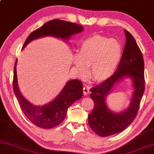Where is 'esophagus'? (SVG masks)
Returning a JSON list of instances; mask_svg holds the SVG:
<instances>
[{
  "instance_id": "esophagus-1",
  "label": "esophagus",
  "mask_w": 154,
  "mask_h": 154,
  "mask_svg": "<svg viewBox=\"0 0 154 154\" xmlns=\"http://www.w3.org/2000/svg\"><path fill=\"white\" fill-rule=\"evenodd\" d=\"M83 94L85 95H88L89 93V87H84L83 89Z\"/></svg>"
}]
</instances>
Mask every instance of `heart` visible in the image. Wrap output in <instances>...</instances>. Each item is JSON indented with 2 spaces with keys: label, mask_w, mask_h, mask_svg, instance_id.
Returning <instances> with one entry per match:
<instances>
[{
  "label": "heart",
  "mask_w": 154,
  "mask_h": 154,
  "mask_svg": "<svg viewBox=\"0 0 154 154\" xmlns=\"http://www.w3.org/2000/svg\"><path fill=\"white\" fill-rule=\"evenodd\" d=\"M122 54V46L118 40L94 35L82 42L72 62L81 77L88 76L89 66V78L95 82H102L115 72Z\"/></svg>",
  "instance_id": "heart-1"
}]
</instances>
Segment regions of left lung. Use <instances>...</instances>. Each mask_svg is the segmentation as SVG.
<instances>
[{
  "label": "left lung",
  "mask_w": 154,
  "mask_h": 154,
  "mask_svg": "<svg viewBox=\"0 0 154 154\" xmlns=\"http://www.w3.org/2000/svg\"><path fill=\"white\" fill-rule=\"evenodd\" d=\"M126 42L121 61L113 75L90 89V96L94 107L88 115L89 127L100 137H108L119 133L129 126L138 112L139 104L145 90L144 61L141 50L135 38L124 30ZM125 78H130L134 91L130 104L124 111L114 113L108 108L106 97L114 85Z\"/></svg>",
  "instance_id": "1"
}]
</instances>
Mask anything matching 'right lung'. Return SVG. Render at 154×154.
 Wrapping results in <instances>:
<instances>
[{
    "label": "right lung",
    "mask_w": 154,
    "mask_h": 154,
    "mask_svg": "<svg viewBox=\"0 0 154 154\" xmlns=\"http://www.w3.org/2000/svg\"><path fill=\"white\" fill-rule=\"evenodd\" d=\"M83 29L77 23L53 19L31 33L25 42L23 49L32 41L46 36L68 40L72 35L83 32ZM17 62V59L14 66L13 90L25 115L32 123L42 128H51L61 123L66 115L67 109L75 101L82 98L83 94L82 82L77 79L70 80L52 101L43 106L33 105L25 98L19 89Z\"/></svg>",
    "instance_id": "right-lung-1"
}]
</instances>
